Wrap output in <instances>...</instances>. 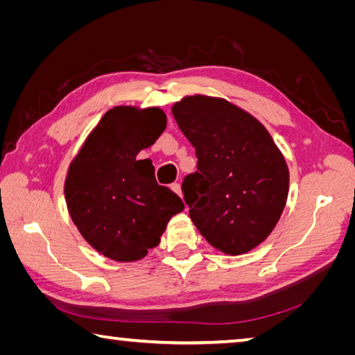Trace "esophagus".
<instances>
[{
	"mask_svg": "<svg viewBox=\"0 0 355 355\" xmlns=\"http://www.w3.org/2000/svg\"><path fill=\"white\" fill-rule=\"evenodd\" d=\"M171 189L175 192V194H178V196H182V186H180V183H173L172 186H171Z\"/></svg>",
	"mask_w": 355,
	"mask_h": 355,
	"instance_id": "1",
	"label": "esophagus"
}]
</instances>
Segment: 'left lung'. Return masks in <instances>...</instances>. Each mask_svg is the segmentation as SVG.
Listing matches in <instances>:
<instances>
[{
  "label": "left lung",
  "instance_id": "obj_1",
  "mask_svg": "<svg viewBox=\"0 0 355 355\" xmlns=\"http://www.w3.org/2000/svg\"><path fill=\"white\" fill-rule=\"evenodd\" d=\"M172 114L196 148L197 171L184 177L182 189L197 230L228 255L257 248L279 222L290 184L271 135L224 98L184 97Z\"/></svg>",
  "mask_w": 355,
  "mask_h": 355
}]
</instances>
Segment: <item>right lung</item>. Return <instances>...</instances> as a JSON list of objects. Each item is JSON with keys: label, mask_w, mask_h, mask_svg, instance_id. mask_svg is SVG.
I'll return each mask as SVG.
<instances>
[{"label": "right lung", "mask_w": 355, "mask_h": 355, "mask_svg": "<svg viewBox=\"0 0 355 355\" xmlns=\"http://www.w3.org/2000/svg\"><path fill=\"white\" fill-rule=\"evenodd\" d=\"M159 107L116 106L101 117L70 163L64 192L83 238L116 261H136L159 244L180 197L156 183L150 161L137 153L166 130Z\"/></svg>", "instance_id": "1"}]
</instances>
